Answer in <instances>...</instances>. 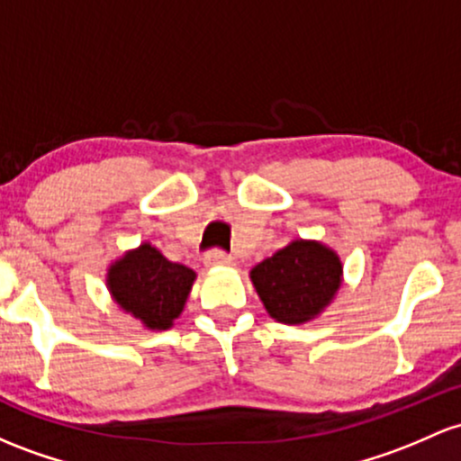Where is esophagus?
Listing matches in <instances>:
<instances>
[{
    "label": "esophagus",
    "mask_w": 461,
    "mask_h": 461,
    "mask_svg": "<svg viewBox=\"0 0 461 461\" xmlns=\"http://www.w3.org/2000/svg\"><path fill=\"white\" fill-rule=\"evenodd\" d=\"M234 265V260H231V256L227 254H221V251H212V254L205 256V267H231Z\"/></svg>",
    "instance_id": "esophagus-1"
}]
</instances>
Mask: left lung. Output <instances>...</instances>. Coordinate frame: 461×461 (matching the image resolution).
<instances>
[{
    "mask_svg": "<svg viewBox=\"0 0 461 461\" xmlns=\"http://www.w3.org/2000/svg\"><path fill=\"white\" fill-rule=\"evenodd\" d=\"M271 320L302 326L335 302L343 285V262L321 240L295 239L249 271Z\"/></svg>",
    "mask_w": 461,
    "mask_h": 461,
    "instance_id": "8db88e82",
    "label": "left lung"
}]
</instances>
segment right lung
Returning <instances> with one entry per match:
<instances>
[{
	"label": "right lung",
	"instance_id": "obj_1",
	"mask_svg": "<svg viewBox=\"0 0 461 461\" xmlns=\"http://www.w3.org/2000/svg\"><path fill=\"white\" fill-rule=\"evenodd\" d=\"M194 280V271L170 262L149 240L115 258L104 276L111 300L146 330H168L175 326Z\"/></svg>",
	"mask_w": 461,
	"mask_h": 461
}]
</instances>
